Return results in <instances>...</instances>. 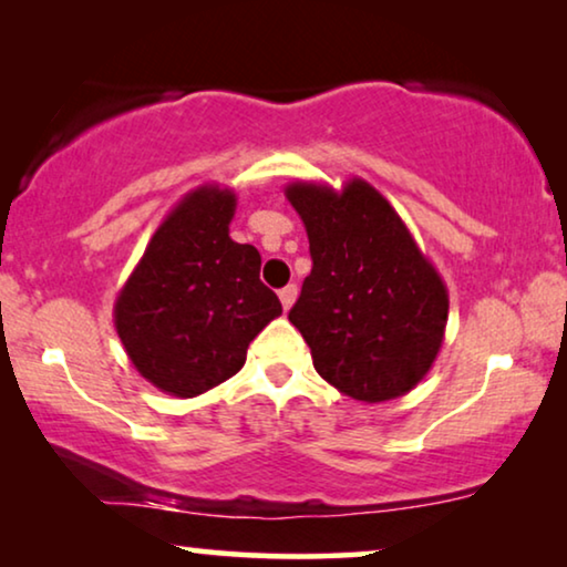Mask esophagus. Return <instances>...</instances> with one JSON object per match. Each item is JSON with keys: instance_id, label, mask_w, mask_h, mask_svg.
I'll return each mask as SVG.
<instances>
[{"instance_id": "34e87169", "label": "esophagus", "mask_w": 567, "mask_h": 567, "mask_svg": "<svg viewBox=\"0 0 567 567\" xmlns=\"http://www.w3.org/2000/svg\"><path fill=\"white\" fill-rule=\"evenodd\" d=\"M297 293H299V289H297V284H289V286H284L281 291H278V299H281V305H284V309H291V305L293 301H297Z\"/></svg>"}]
</instances>
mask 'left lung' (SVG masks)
Returning <instances> with one entry per match:
<instances>
[{
  "label": "left lung",
  "mask_w": 567,
  "mask_h": 567,
  "mask_svg": "<svg viewBox=\"0 0 567 567\" xmlns=\"http://www.w3.org/2000/svg\"><path fill=\"white\" fill-rule=\"evenodd\" d=\"M286 198L312 255L289 320L317 374L361 402L408 394L444 343L449 291L439 270L390 200L361 177L343 190L297 181Z\"/></svg>",
  "instance_id": "obj_1"
}]
</instances>
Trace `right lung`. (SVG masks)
Segmentation results:
<instances>
[{
    "label": "right lung",
    "mask_w": 567,
    "mask_h": 567,
    "mask_svg": "<svg viewBox=\"0 0 567 567\" xmlns=\"http://www.w3.org/2000/svg\"><path fill=\"white\" fill-rule=\"evenodd\" d=\"M235 208V190H190L115 297L113 322L131 363L175 398L235 377L250 340L281 315V301L260 281V252L229 237Z\"/></svg>",
    "instance_id": "1"
}]
</instances>
